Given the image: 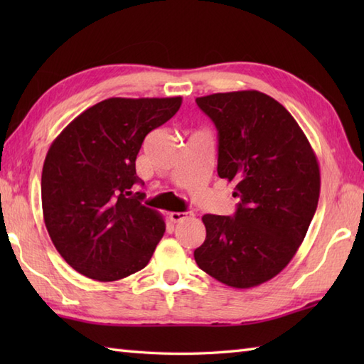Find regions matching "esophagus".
<instances>
[{"instance_id": "34e87169", "label": "esophagus", "mask_w": 364, "mask_h": 364, "mask_svg": "<svg viewBox=\"0 0 364 364\" xmlns=\"http://www.w3.org/2000/svg\"><path fill=\"white\" fill-rule=\"evenodd\" d=\"M189 218H194V214H192L191 211H184V213H170L168 214V219L172 222H181L184 219H189Z\"/></svg>"}]
</instances>
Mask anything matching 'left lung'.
Instances as JSON below:
<instances>
[{"mask_svg":"<svg viewBox=\"0 0 364 364\" xmlns=\"http://www.w3.org/2000/svg\"><path fill=\"white\" fill-rule=\"evenodd\" d=\"M218 128V173L233 181L237 210L205 214L194 258L231 288L264 283L289 264L319 202L321 173L304 131L286 107L258 90L198 97Z\"/></svg>","mask_w":364,"mask_h":364,"instance_id":"obj_1","label":"left lung"}]
</instances>
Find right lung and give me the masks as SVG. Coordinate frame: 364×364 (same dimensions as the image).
Instances as JSON below:
<instances>
[{
	"label": "right lung",
	"mask_w": 364,
	"mask_h": 364,
	"mask_svg": "<svg viewBox=\"0 0 364 364\" xmlns=\"http://www.w3.org/2000/svg\"><path fill=\"white\" fill-rule=\"evenodd\" d=\"M183 98H107L68 123L42 170V210L51 241L76 272L115 282L144 269L166 222L142 205L136 158L145 136Z\"/></svg>",
	"instance_id": "add662e5"
}]
</instances>
